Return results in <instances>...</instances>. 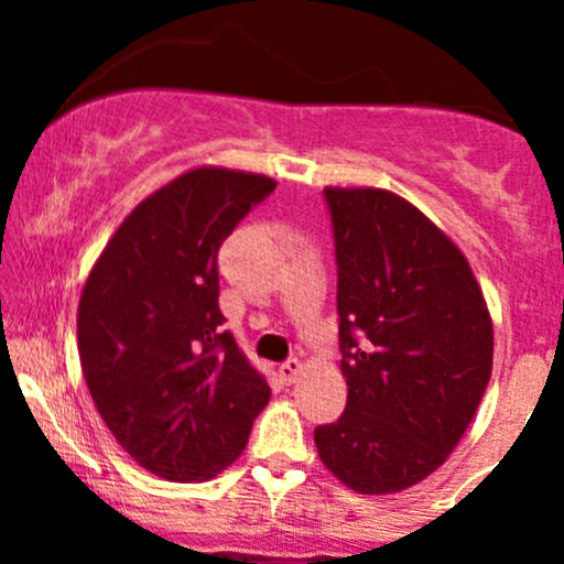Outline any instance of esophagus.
Masks as SVG:
<instances>
[{
	"label": "esophagus",
	"mask_w": 564,
	"mask_h": 564,
	"mask_svg": "<svg viewBox=\"0 0 564 564\" xmlns=\"http://www.w3.org/2000/svg\"><path fill=\"white\" fill-rule=\"evenodd\" d=\"M278 373H281V379L286 381V384H294V381L300 379L302 373H304V366H302L296 358H291V360H286V364H283L281 368H278Z\"/></svg>",
	"instance_id": "34e87169"
}]
</instances>
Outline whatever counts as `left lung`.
<instances>
[{"label": "left lung", "mask_w": 564, "mask_h": 564, "mask_svg": "<svg viewBox=\"0 0 564 564\" xmlns=\"http://www.w3.org/2000/svg\"><path fill=\"white\" fill-rule=\"evenodd\" d=\"M347 408L315 430L336 480L390 496L445 464L494 371V321L467 257L419 206L332 187Z\"/></svg>", "instance_id": "left-lung-1"}]
</instances>
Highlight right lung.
Here are the masks:
<instances>
[{
    "label": "right lung",
    "mask_w": 564,
    "mask_h": 564,
    "mask_svg": "<svg viewBox=\"0 0 564 564\" xmlns=\"http://www.w3.org/2000/svg\"><path fill=\"white\" fill-rule=\"evenodd\" d=\"M268 174L196 166L142 198L84 281L76 336L97 413L142 469L204 482L241 456L268 379L223 332L217 251Z\"/></svg>",
    "instance_id": "obj_1"
}]
</instances>
